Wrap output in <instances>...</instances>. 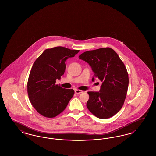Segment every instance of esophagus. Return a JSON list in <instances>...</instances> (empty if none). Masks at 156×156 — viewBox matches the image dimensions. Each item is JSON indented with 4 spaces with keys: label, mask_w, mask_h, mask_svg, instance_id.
I'll return each instance as SVG.
<instances>
[{
    "label": "esophagus",
    "mask_w": 156,
    "mask_h": 156,
    "mask_svg": "<svg viewBox=\"0 0 156 156\" xmlns=\"http://www.w3.org/2000/svg\"><path fill=\"white\" fill-rule=\"evenodd\" d=\"M82 92H83L82 90H79V89H75V93L76 94H80L82 93Z\"/></svg>",
    "instance_id": "obj_1"
}]
</instances>
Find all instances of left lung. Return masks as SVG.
Segmentation results:
<instances>
[{"instance_id": "1", "label": "left lung", "mask_w": 156, "mask_h": 156, "mask_svg": "<svg viewBox=\"0 0 156 156\" xmlns=\"http://www.w3.org/2000/svg\"><path fill=\"white\" fill-rule=\"evenodd\" d=\"M88 63L95 78L102 82L99 92H88L87 108L99 119H108L116 115L124 104L128 89V74L119 55L111 48L88 51L79 56Z\"/></svg>"}]
</instances>
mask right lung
<instances>
[{"label": "right lung", "instance_id": "add662e5", "mask_svg": "<svg viewBox=\"0 0 156 156\" xmlns=\"http://www.w3.org/2000/svg\"><path fill=\"white\" fill-rule=\"evenodd\" d=\"M79 51L63 47L46 49L34 62L27 82V92L31 104L43 116H57L73 97V89L62 88L55 84V81L64 74L66 60Z\"/></svg>", "mask_w": 156, "mask_h": 156}]
</instances>
